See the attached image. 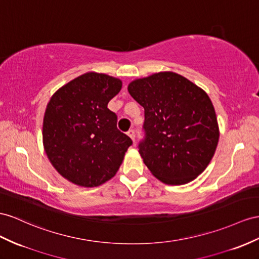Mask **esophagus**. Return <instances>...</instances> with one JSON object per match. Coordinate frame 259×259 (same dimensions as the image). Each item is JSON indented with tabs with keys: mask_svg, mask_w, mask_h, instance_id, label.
<instances>
[{
	"mask_svg": "<svg viewBox=\"0 0 259 259\" xmlns=\"http://www.w3.org/2000/svg\"><path fill=\"white\" fill-rule=\"evenodd\" d=\"M127 135L132 139V140H134V142L136 141V130H135V129H130V130L127 132Z\"/></svg>",
	"mask_w": 259,
	"mask_h": 259,
	"instance_id": "1",
	"label": "esophagus"
}]
</instances>
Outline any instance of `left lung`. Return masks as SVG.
I'll return each mask as SVG.
<instances>
[{"mask_svg": "<svg viewBox=\"0 0 259 259\" xmlns=\"http://www.w3.org/2000/svg\"><path fill=\"white\" fill-rule=\"evenodd\" d=\"M144 108V137L139 153L156 178L168 185L187 184L213 156L219 128L207 93L174 72H160L128 86Z\"/></svg>", "mask_w": 259, "mask_h": 259, "instance_id": "8db88e82", "label": "left lung"}]
</instances>
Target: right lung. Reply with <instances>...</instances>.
Masks as SVG:
<instances>
[{"label": "right lung", "instance_id": "right-lung-1", "mask_svg": "<svg viewBox=\"0 0 259 259\" xmlns=\"http://www.w3.org/2000/svg\"><path fill=\"white\" fill-rule=\"evenodd\" d=\"M121 81L85 73L57 91L45 112L42 138L51 164L66 180L96 187L114 177L132 140L107 108Z\"/></svg>", "mask_w": 259, "mask_h": 259}]
</instances>
